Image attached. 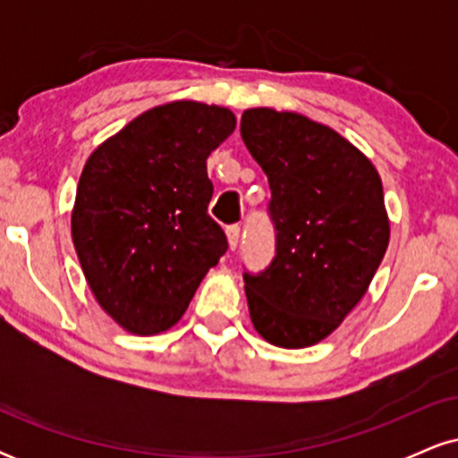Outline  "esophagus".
Instances as JSON below:
<instances>
[{"label":"esophagus","mask_w":458,"mask_h":458,"mask_svg":"<svg viewBox=\"0 0 458 458\" xmlns=\"http://www.w3.org/2000/svg\"><path fill=\"white\" fill-rule=\"evenodd\" d=\"M225 236H228L230 250H236V247H239V241H241V228L236 224L228 225V228H225Z\"/></svg>","instance_id":"esophagus-1"}]
</instances>
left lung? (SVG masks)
I'll list each match as a JSON object with an SVG mask.
<instances>
[{
    "label": "left lung",
    "mask_w": 458,
    "mask_h": 458,
    "mask_svg": "<svg viewBox=\"0 0 458 458\" xmlns=\"http://www.w3.org/2000/svg\"><path fill=\"white\" fill-rule=\"evenodd\" d=\"M241 138L269 178L276 256L243 273L251 323L267 343H320L366 295L390 241L375 165L334 129L269 107L241 115Z\"/></svg>",
    "instance_id": "1"
}]
</instances>
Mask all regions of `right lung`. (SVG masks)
Listing matches in <instances>:
<instances>
[{"instance_id":"add662e5","label":"right lung","mask_w":458,"mask_h":458,"mask_svg":"<svg viewBox=\"0 0 458 458\" xmlns=\"http://www.w3.org/2000/svg\"><path fill=\"white\" fill-rule=\"evenodd\" d=\"M230 109L174 101L103 141L77 185L71 230L98 306L131 334L181 320L228 250L208 215V155L233 133Z\"/></svg>"}]
</instances>
